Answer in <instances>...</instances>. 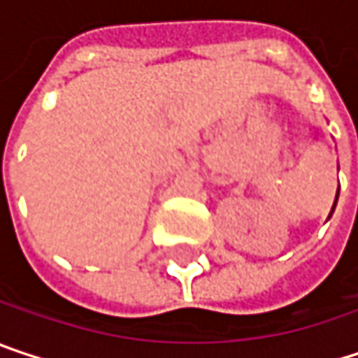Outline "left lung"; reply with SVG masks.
Wrapping results in <instances>:
<instances>
[{"label":"left lung","mask_w":358,"mask_h":358,"mask_svg":"<svg viewBox=\"0 0 358 358\" xmlns=\"http://www.w3.org/2000/svg\"><path fill=\"white\" fill-rule=\"evenodd\" d=\"M338 190H340V188H338ZM336 203H338V194H336V201H334V207H336ZM334 207H331V211H329V215L334 213Z\"/></svg>","instance_id":"obj_1"}]
</instances>
